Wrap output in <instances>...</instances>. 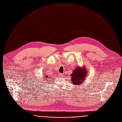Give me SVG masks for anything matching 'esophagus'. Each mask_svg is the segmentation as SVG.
Instances as JSON below:
<instances>
[{
  "instance_id": "1",
  "label": "esophagus",
  "mask_w": 122,
  "mask_h": 122,
  "mask_svg": "<svg viewBox=\"0 0 122 122\" xmlns=\"http://www.w3.org/2000/svg\"><path fill=\"white\" fill-rule=\"evenodd\" d=\"M64 75L62 74H61V73H59L58 74V76L60 77H64Z\"/></svg>"
}]
</instances>
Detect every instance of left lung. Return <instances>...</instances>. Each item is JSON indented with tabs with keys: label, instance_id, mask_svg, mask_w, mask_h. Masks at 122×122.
<instances>
[{
	"label": "left lung",
	"instance_id": "obj_1",
	"mask_svg": "<svg viewBox=\"0 0 122 122\" xmlns=\"http://www.w3.org/2000/svg\"><path fill=\"white\" fill-rule=\"evenodd\" d=\"M87 70L85 66L80 67L78 66L74 70L71 74V83L76 86L82 85L85 81L87 75Z\"/></svg>",
	"mask_w": 122,
	"mask_h": 122
}]
</instances>
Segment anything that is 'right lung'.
<instances>
[{"label": "right lung", "instance_id": "add662e5", "mask_svg": "<svg viewBox=\"0 0 122 122\" xmlns=\"http://www.w3.org/2000/svg\"><path fill=\"white\" fill-rule=\"evenodd\" d=\"M44 78H45V79H43V80H44V81H47V79H48V78H50V76H48V75H46V76H45V77H44Z\"/></svg>", "mask_w": 122, "mask_h": 122}]
</instances>
